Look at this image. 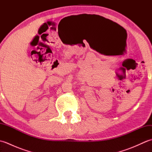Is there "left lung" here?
I'll list each match as a JSON object with an SVG mask.
<instances>
[{
  "instance_id": "obj_1",
  "label": "left lung",
  "mask_w": 152,
  "mask_h": 152,
  "mask_svg": "<svg viewBox=\"0 0 152 152\" xmlns=\"http://www.w3.org/2000/svg\"><path fill=\"white\" fill-rule=\"evenodd\" d=\"M97 17L99 18V19H101V22H106V23H115L114 22H113L112 21H111V20H110V19H106V18H104V17H102V16H100V15H98Z\"/></svg>"
}]
</instances>
